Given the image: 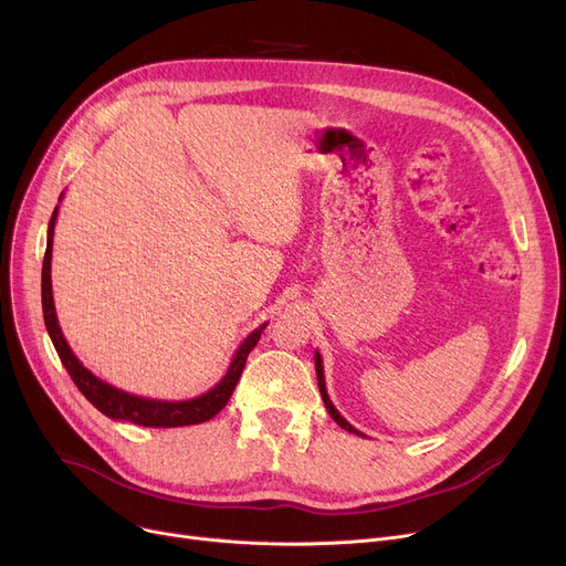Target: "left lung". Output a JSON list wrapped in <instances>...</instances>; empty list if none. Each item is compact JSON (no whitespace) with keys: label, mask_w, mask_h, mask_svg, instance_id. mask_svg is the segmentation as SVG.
Instances as JSON below:
<instances>
[{"label":"left lung","mask_w":566,"mask_h":566,"mask_svg":"<svg viewBox=\"0 0 566 566\" xmlns=\"http://www.w3.org/2000/svg\"><path fill=\"white\" fill-rule=\"evenodd\" d=\"M314 365H316V378H318V390H321V397H323V403H325V408H328V412H331V418L342 427V429H346V431H350V433H355V436H365L363 431H358L355 427H350L342 415H339V410L335 408V403L331 401V397H328V390H325V376H323V360H321V353L316 350L314 353Z\"/></svg>","instance_id":"left-lung-1"}]
</instances>
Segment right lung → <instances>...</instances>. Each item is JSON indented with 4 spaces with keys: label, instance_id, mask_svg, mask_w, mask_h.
<instances>
[{
    "label": "right lung",
    "instance_id": "obj_1",
    "mask_svg": "<svg viewBox=\"0 0 566 566\" xmlns=\"http://www.w3.org/2000/svg\"><path fill=\"white\" fill-rule=\"evenodd\" d=\"M64 192L59 195V201H62ZM59 206L54 208V213L48 224V248H45V259H43V277H41V298H43V318H45V328L48 335L59 353V360L66 367L71 374L73 382L77 385V390L92 401L103 415L112 420H122V422H133L139 427H156V429H167V427H188V424H201L206 420L216 418V415L227 406L229 397L233 395V388L238 378H241L245 369V360L250 350L256 346L261 339V333L268 323L259 325L256 331H252L238 350L233 353L231 365L227 374L222 376L220 382H216L211 390L184 399V401H165V399H148V397H137L126 390H118L114 385L105 382L96 374L88 371L80 360L77 355L71 350L62 328H59L56 321V310H54V298H52V238H54V222H56Z\"/></svg>",
    "mask_w": 566,
    "mask_h": 566
}]
</instances>
